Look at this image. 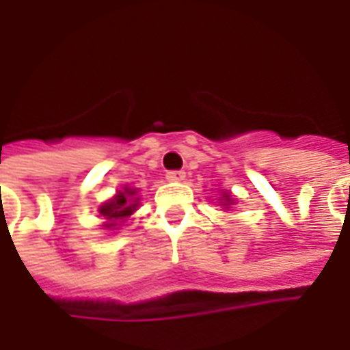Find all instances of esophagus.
Returning <instances> with one entry per match:
<instances>
[{"label":"esophagus","mask_w":350,"mask_h":350,"mask_svg":"<svg viewBox=\"0 0 350 350\" xmlns=\"http://www.w3.org/2000/svg\"><path fill=\"white\" fill-rule=\"evenodd\" d=\"M168 182H183L185 180V172L183 170H170L167 172Z\"/></svg>","instance_id":"esophagus-1"}]
</instances>
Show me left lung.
<instances>
[{"label": "left lung", "mask_w": 350, "mask_h": 350, "mask_svg": "<svg viewBox=\"0 0 350 350\" xmlns=\"http://www.w3.org/2000/svg\"><path fill=\"white\" fill-rule=\"evenodd\" d=\"M221 206H225V208H230V206L234 204V200L230 197V193H223V197L219 198Z\"/></svg>", "instance_id": "obj_1"}]
</instances>
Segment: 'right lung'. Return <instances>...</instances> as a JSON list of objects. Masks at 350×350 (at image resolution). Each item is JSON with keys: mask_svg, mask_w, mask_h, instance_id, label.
<instances>
[{"mask_svg": "<svg viewBox=\"0 0 350 350\" xmlns=\"http://www.w3.org/2000/svg\"><path fill=\"white\" fill-rule=\"evenodd\" d=\"M138 200L140 198L137 197V189L133 187H123V191H118L114 197L99 208L100 217L105 219L103 227L110 230L122 227L123 221L133 215L138 208Z\"/></svg>", "mask_w": 350, "mask_h": 350, "instance_id": "obj_1", "label": "right lung"}]
</instances>
